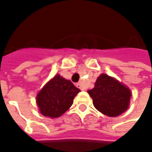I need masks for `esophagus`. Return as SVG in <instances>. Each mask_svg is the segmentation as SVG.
Returning a JSON list of instances; mask_svg holds the SVG:
<instances>
[{
    "instance_id": "esophagus-1",
    "label": "esophagus",
    "mask_w": 152,
    "mask_h": 152,
    "mask_svg": "<svg viewBox=\"0 0 152 152\" xmlns=\"http://www.w3.org/2000/svg\"><path fill=\"white\" fill-rule=\"evenodd\" d=\"M76 87H77V88H79L80 89H81V90H84V89H83V87H82V86H81V84H80V83H78V84L76 85Z\"/></svg>"
}]
</instances>
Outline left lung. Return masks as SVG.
<instances>
[{
	"label": "left lung",
	"mask_w": 152,
	"mask_h": 152,
	"mask_svg": "<svg viewBox=\"0 0 152 152\" xmlns=\"http://www.w3.org/2000/svg\"><path fill=\"white\" fill-rule=\"evenodd\" d=\"M88 93L92 98L95 108L108 116H117L129 107L130 90L106 74L99 76L94 88Z\"/></svg>",
	"instance_id": "obj_1"
}]
</instances>
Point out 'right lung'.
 Listing matches in <instances>:
<instances>
[{"instance_id": "obj_1", "label": "right lung", "mask_w": 152, "mask_h": 152, "mask_svg": "<svg viewBox=\"0 0 152 152\" xmlns=\"http://www.w3.org/2000/svg\"><path fill=\"white\" fill-rule=\"evenodd\" d=\"M80 91L70 80L56 75L37 94L40 113L51 118L59 117L72 105L73 99Z\"/></svg>"}]
</instances>
